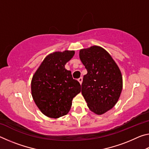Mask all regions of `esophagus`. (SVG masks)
I'll return each instance as SVG.
<instances>
[{
	"label": "esophagus",
	"instance_id": "34e87169",
	"mask_svg": "<svg viewBox=\"0 0 149 149\" xmlns=\"http://www.w3.org/2000/svg\"><path fill=\"white\" fill-rule=\"evenodd\" d=\"M78 81L80 83V84H82V81H83V77H79V79H78Z\"/></svg>",
	"mask_w": 149,
	"mask_h": 149
}]
</instances>
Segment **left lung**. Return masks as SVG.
<instances>
[{"mask_svg": "<svg viewBox=\"0 0 149 149\" xmlns=\"http://www.w3.org/2000/svg\"><path fill=\"white\" fill-rule=\"evenodd\" d=\"M79 58L87 69L81 93L89 109L102 114L116 104L122 90V76L110 54L102 47L93 46L79 50Z\"/></svg>", "mask_w": 149, "mask_h": 149, "instance_id": "obj_1", "label": "left lung"}]
</instances>
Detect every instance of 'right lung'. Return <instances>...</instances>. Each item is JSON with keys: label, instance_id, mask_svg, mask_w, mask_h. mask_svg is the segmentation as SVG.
Segmentation results:
<instances>
[{"label": "right lung", "instance_id": "1", "mask_svg": "<svg viewBox=\"0 0 149 149\" xmlns=\"http://www.w3.org/2000/svg\"><path fill=\"white\" fill-rule=\"evenodd\" d=\"M74 54V50H65L49 54L33 76V99L48 117L58 118L66 115L73 98L81 92L80 84L65 68V64Z\"/></svg>", "mask_w": 149, "mask_h": 149}]
</instances>
